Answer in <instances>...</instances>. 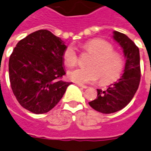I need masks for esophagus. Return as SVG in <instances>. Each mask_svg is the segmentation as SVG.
Returning <instances> with one entry per match:
<instances>
[{
	"label": "esophagus",
	"instance_id": "obj_1",
	"mask_svg": "<svg viewBox=\"0 0 151 151\" xmlns=\"http://www.w3.org/2000/svg\"><path fill=\"white\" fill-rule=\"evenodd\" d=\"M77 85L80 87V88H88V86H85V85H83V84L81 83H77Z\"/></svg>",
	"mask_w": 151,
	"mask_h": 151
}]
</instances>
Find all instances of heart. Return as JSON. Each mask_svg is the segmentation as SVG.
Listing matches in <instances>:
<instances>
[{
  "instance_id": "b5f03b06",
  "label": "heart",
  "mask_w": 151,
  "mask_h": 151,
  "mask_svg": "<svg viewBox=\"0 0 151 151\" xmlns=\"http://www.w3.org/2000/svg\"><path fill=\"white\" fill-rule=\"evenodd\" d=\"M83 50L93 57L89 59L88 68H79L68 72V78L78 83H90L100 78L101 83L106 84L118 79L124 69V60L122 54L113 50L109 42L94 39L86 42ZM65 65L72 68L78 62L75 48L68 45L63 53Z\"/></svg>"
}]
</instances>
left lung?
Returning <instances> with one entry per match:
<instances>
[{"label": "left lung", "mask_w": 151, "mask_h": 151, "mask_svg": "<svg viewBox=\"0 0 151 151\" xmlns=\"http://www.w3.org/2000/svg\"><path fill=\"white\" fill-rule=\"evenodd\" d=\"M114 40L123 49L126 57L124 73L106 90L97 89V97L88 102L94 110L110 114L122 110L132 101L140 81V51L135 43L122 33L113 32Z\"/></svg>", "instance_id": "1"}]
</instances>
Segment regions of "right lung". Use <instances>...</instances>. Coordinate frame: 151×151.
<instances>
[{
	"instance_id": "obj_1",
	"label": "right lung",
	"mask_w": 151,
	"mask_h": 151,
	"mask_svg": "<svg viewBox=\"0 0 151 151\" xmlns=\"http://www.w3.org/2000/svg\"><path fill=\"white\" fill-rule=\"evenodd\" d=\"M63 41L47 29L31 33L18 42L9 59L11 89L24 109L35 114L50 111L71 83L65 74Z\"/></svg>"
}]
</instances>
